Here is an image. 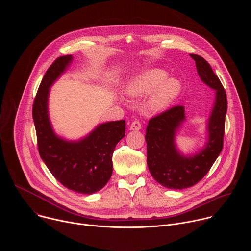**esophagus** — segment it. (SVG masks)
Here are the masks:
<instances>
[{
  "label": "esophagus",
  "mask_w": 251,
  "mask_h": 251,
  "mask_svg": "<svg viewBox=\"0 0 251 251\" xmlns=\"http://www.w3.org/2000/svg\"><path fill=\"white\" fill-rule=\"evenodd\" d=\"M141 129V123L139 121H134L130 125V130L132 131H139Z\"/></svg>",
  "instance_id": "esophagus-1"
}]
</instances>
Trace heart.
Instances as JSON below:
<instances>
[{"label": "heart", "instance_id": "obj_1", "mask_svg": "<svg viewBox=\"0 0 251 251\" xmlns=\"http://www.w3.org/2000/svg\"><path fill=\"white\" fill-rule=\"evenodd\" d=\"M168 75L162 68L151 67L142 70L126 84V94L131 98H143L150 94L146 102L147 111L152 114L164 112L183 90L181 80Z\"/></svg>", "mask_w": 251, "mask_h": 251}]
</instances>
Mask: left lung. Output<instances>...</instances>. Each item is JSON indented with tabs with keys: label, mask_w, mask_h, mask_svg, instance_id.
<instances>
[{
	"label": "left lung",
	"mask_w": 251,
	"mask_h": 251,
	"mask_svg": "<svg viewBox=\"0 0 251 251\" xmlns=\"http://www.w3.org/2000/svg\"><path fill=\"white\" fill-rule=\"evenodd\" d=\"M190 56L196 61L201 80L216 91L206 120L202 148L193 154H184L176 145V135L186 122L183 106H175L152 118L145 135L149 171L159 184L171 190H183L198 184L216 162L224 145L227 111L225 88L203 57L198 54Z\"/></svg>",
	"instance_id": "left-lung-1"
}]
</instances>
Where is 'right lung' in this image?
<instances>
[{"label": "right lung", "instance_id": "right-lung-1", "mask_svg": "<svg viewBox=\"0 0 251 251\" xmlns=\"http://www.w3.org/2000/svg\"><path fill=\"white\" fill-rule=\"evenodd\" d=\"M74 61L73 55L58 57L47 70L35 96L32 118L42 160L56 180L78 194L100 191L112 175V155L125 137V120L98 124L77 140H68L54 131L49 111L50 87Z\"/></svg>", "mask_w": 251, "mask_h": 251}]
</instances>
